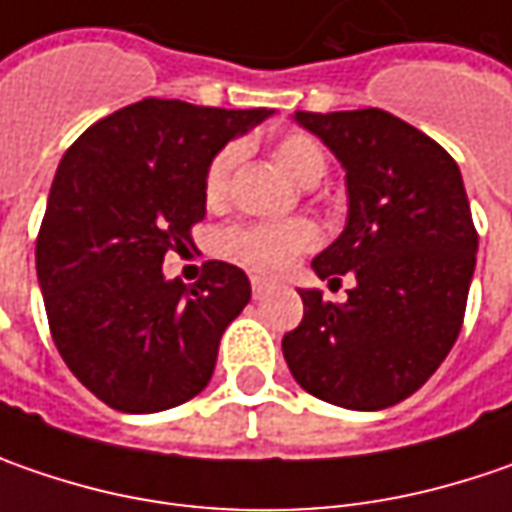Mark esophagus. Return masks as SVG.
<instances>
[{"label": "esophagus", "instance_id": "esophagus-1", "mask_svg": "<svg viewBox=\"0 0 512 512\" xmlns=\"http://www.w3.org/2000/svg\"><path fill=\"white\" fill-rule=\"evenodd\" d=\"M272 292V283L269 280H263V278H252V295H255V300L260 298H266Z\"/></svg>", "mask_w": 512, "mask_h": 512}]
</instances>
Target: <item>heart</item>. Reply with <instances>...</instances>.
Masks as SVG:
<instances>
[{"label":"heart","mask_w":512,"mask_h":512,"mask_svg":"<svg viewBox=\"0 0 512 512\" xmlns=\"http://www.w3.org/2000/svg\"><path fill=\"white\" fill-rule=\"evenodd\" d=\"M275 160L283 171L298 180L300 186H315L321 180L326 157L315 137L309 134H286L275 143ZM240 163V145H223L206 168L203 189L209 203H220L232 186L234 168ZM318 243V229L309 220H289V223H249L232 226L220 234V249L234 260L252 266L257 272L278 275L295 263L300 252H309Z\"/></svg>","instance_id":"obj_1"}]
</instances>
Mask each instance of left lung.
<instances>
[{"label": "left lung", "instance_id": "1", "mask_svg": "<svg viewBox=\"0 0 512 512\" xmlns=\"http://www.w3.org/2000/svg\"><path fill=\"white\" fill-rule=\"evenodd\" d=\"M295 123L346 171L344 232L312 269L355 286L346 303L298 289L303 321L283 358L309 395L387 410L427 384L461 332L478 252L464 180L441 145L381 108L295 111Z\"/></svg>", "mask_w": 512, "mask_h": 512}]
</instances>
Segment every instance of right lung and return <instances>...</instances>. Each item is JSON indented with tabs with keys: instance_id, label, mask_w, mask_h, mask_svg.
I'll return each mask as SVG.
<instances>
[{
	"instance_id": "1",
	"label": "right lung",
	"mask_w": 512,
	"mask_h": 512,
	"mask_svg": "<svg viewBox=\"0 0 512 512\" xmlns=\"http://www.w3.org/2000/svg\"><path fill=\"white\" fill-rule=\"evenodd\" d=\"M180 100L125 105L94 123L56 168L36 240V278L68 369L120 412L186 404L212 381L217 346L252 286L212 260L186 286L163 257L206 217V168L272 117Z\"/></svg>"
}]
</instances>
